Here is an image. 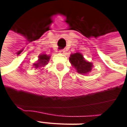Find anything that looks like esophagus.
Listing matches in <instances>:
<instances>
[{
	"mask_svg": "<svg viewBox=\"0 0 127 127\" xmlns=\"http://www.w3.org/2000/svg\"><path fill=\"white\" fill-rule=\"evenodd\" d=\"M60 54H64L65 53V50L64 49H61V50H59V51Z\"/></svg>",
	"mask_w": 127,
	"mask_h": 127,
	"instance_id": "34e87169",
	"label": "esophagus"
}]
</instances>
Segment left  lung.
<instances>
[{"label": "left lung", "mask_w": 127, "mask_h": 127, "mask_svg": "<svg viewBox=\"0 0 127 127\" xmlns=\"http://www.w3.org/2000/svg\"><path fill=\"white\" fill-rule=\"evenodd\" d=\"M69 60L71 64L76 68L77 72L79 73L86 74L92 70L93 64L90 62L85 61L83 55L80 53L71 54Z\"/></svg>", "instance_id": "8db88e82"}]
</instances>
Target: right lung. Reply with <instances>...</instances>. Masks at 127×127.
I'll return each instance as SVG.
<instances>
[{"label":"right lung","instance_id":"add662e5","mask_svg":"<svg viewBox=\"0 0 127 127\" xmlns=\"http://www.w3.org/2000/svg\"><path fill=\"white\" fill-rule=\"evenodd\" d=\"M39 59L38 61V63L34 64V66H35V68H38V67H41V66H45L46 64H47V62L49 61L50 56H47L46 54H42L39 56Z\"/></svg>","mask_w":127,"mask_h":127}]
</instances>
